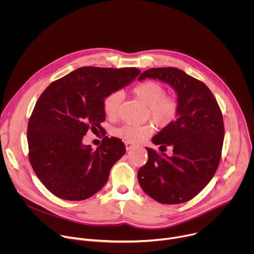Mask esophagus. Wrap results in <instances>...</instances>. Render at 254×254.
Masks as SVG:
<instances>
[{
	"instance_id": "obj_1",
	"label": "esophagus",
	"mask_w": 254,
	"mask_h": 254,
	"mask_svg": "<svg viewBox=\"0 0 254 254\" xmlns=\"http://www.w3.org/2000/svg\"><path fill=\"white\" fill-rule=\"evenodd\" d=\"M133 146H134V144H133V143L126 141V149H127V151H128V150H130V149H132V148H133Z\"/></svg>"
}]
</instances>
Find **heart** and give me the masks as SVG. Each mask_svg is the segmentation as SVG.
Returning a JSON list of instances; mask_svg holds the SVG:
<instances>
[{
    "label": "heart",
    "instance_id": "b5f03b06",
    "mask_svg": "<svg viewBox=\"0 0 254 254\" xmlns=\"http://www.w3.org/2000/svg\"><path fill=\"white\" fill-rule=\"evenodd\" d=\"M136 97L148 106L150 118L161 127L171 125L179 111V103L175 97L166 96L164 87L155 81H146L133 89ZM124 97L122 90H114L103 100L105 115L114 119L118 116L119 108ZM154 127L151 124L134 126L124 125L114 130V134L127 142H138L153 133Z\"/></svg>",
    "mask_w": 254,
    "mask_h": 254
}]
</instances>
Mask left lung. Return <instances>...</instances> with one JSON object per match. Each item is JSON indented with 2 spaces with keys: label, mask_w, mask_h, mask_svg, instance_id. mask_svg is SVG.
Masks as SVG:
<instances>
[{
  "label": "left lung",
  "mask_w": 254,
  "mask_h": 254,
  "mask_svg": "<svg viewBox=\"0 0 254 254\" xmlns=\"http://www.w3.org/2000/svg\"><path fill=\"white\" fill-rule=\"evenodd\" d=\"M146 78L169 84L177 93L179 111L177 119L152 138L161 144L160 150L172 147V156L147 148L149 159L137 172L138 183L159 203H184L207 186L218 168L224 138L222 113L210 89L183 70L152 68L138 80Z\"/></svg>",
  "instance_id": "obj_1"
}]
</instances>
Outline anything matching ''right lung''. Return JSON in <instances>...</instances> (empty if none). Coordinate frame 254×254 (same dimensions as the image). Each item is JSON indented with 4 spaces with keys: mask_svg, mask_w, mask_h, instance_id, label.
Masks as SVG:
<instances>
[{
    "mask_svg": "<svg viewBox=\"0 0 254 254\" xmlns=\"http://www.w3.org/2000/svg\"><path fill=\"white\" fill-rule=\"evenodd\" d=\"M139 73L135 67L85 66L52 82L41 94L28 124L29 160L53 195L81 201L106 184L111 169L126 154L125 143L106 136L92 150L82 139L89 128L101 131L106 95L126 87Z\"/></svg>",
    "mask_w": 254,
    "mask_h": 254,
    "instance_id": "1",
    "label": "right lung"
}]
</instances>
